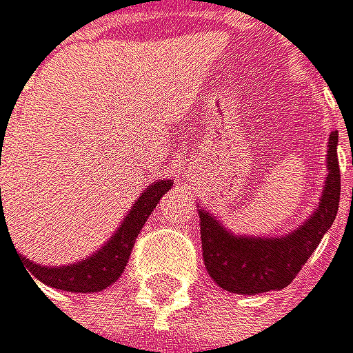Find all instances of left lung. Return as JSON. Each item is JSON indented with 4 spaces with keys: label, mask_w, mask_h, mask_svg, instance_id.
<instances>
[{
    "label": "left lung",
    "mask_w": 353,
    "mask_h": 353,
    "mask_svg": "<svg viewBox=\"0 0 353 353\" xmlns=\"http://www.w3.org/2000/svg\"><path fill=\"white\" fill-rule=\"evenodd\" d=\"M339 132L327 139V178L319 203L299 228L280 236H241L228 230L214 214L197 206L201 225V252L210 278L223 291L258 295L288 286L306 265L323 234L332 228L341 201ZM353 162V158H352ZM353 201V188H352Z\"/></svg>",
    "instance_id": "1"
}]
</instances>
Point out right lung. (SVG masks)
I'll use <instances>...</instances> for the list:
<instances>
[{"label":"right lung","mask_w":353,"mask_h":353,"mask_svg":"<svg viewBox=\"0 0 353 353\" xmlns=\"http://www.w3.org/2000/svg\"><path fill=\"white\" fill-rule=\"evenodd\" d=\"M171 184H173L171 180L152 182L141 193V197L132 203V208L123 216L121 225L114 230V234L97 252L82 260H75L71 265L47 267L37 263V260H30L23 254H17L19 260H23V267L30 280L37 278L45 286L60 288V291H69V293H97L114 284L121 278V273L128 265L130 252L134 248V241H137L139 232L143 230L145 221L150 219V214L154 212L160 197L171 188ZM1 228H3V216L0 219V230Z\"/></svg>","instance_id":"obj_1"}]
</instances>
